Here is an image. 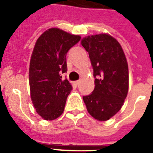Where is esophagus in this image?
<instances>
[{"instance_id": "34e87169", "label": "esophagus", "mask_w": 153, "mask_h": 153, "mask_svg": "<svg viewBox=\"0 0 153 153\" xmlns=\"http://www.w3.org/2000/svg\"><path fill=\"white\" fill-rule=\"evenodd\" d=\"M80 83V81H75V82H74V86H78V85H79V84Z\"/></svg>"}]
</instances>
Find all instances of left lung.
Returning a JSON list of instances; mask_svg holds the SVG:
<instances>
[{
  "label": "left lung",
  "instance_id": "8db88e82",
  "mask_svg": "<svg viewBox=\"0 0 153 153\" xmlns=\"http://www.w3.org/2000/svg\"><path fill=\"white\" fill-rule=\"evenodd\" d=\"M93 66L95 87L84 96L87 111L94 118L105 121L121 109L128 91V67L121 44L107 33L82 38Z\"/></svg>",
  "mask_w": 153,
  "mask_h": 153
}]
</instances>
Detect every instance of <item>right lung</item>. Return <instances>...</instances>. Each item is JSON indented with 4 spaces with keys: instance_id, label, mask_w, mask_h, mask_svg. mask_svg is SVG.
Listing matches in <instances>:
<instances>
[{
    "instance_id": "1",
    "label": "right lung",
    "mask_w": 153,
    "mask_h": 153,
    "mask_svg": "<svg viewBox=\"0 0 153 153\" xmlns=\"http://www.w3.org/2000/svg\"><path fill=\"white\" fill-rule=\"evenodd\" d=\"M81 36L58 27L46 30L37 39L29 65L30 96L36 111L46 121H52L64 111L72 90L61 74L67 71L66 56Z\"/></svg>"
}]
</instances>
